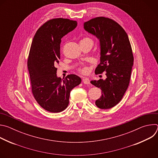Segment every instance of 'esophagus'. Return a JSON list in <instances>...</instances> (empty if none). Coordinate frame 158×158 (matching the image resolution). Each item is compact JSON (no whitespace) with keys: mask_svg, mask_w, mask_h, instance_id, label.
I'll return each mask as SVG.
<instances>
[{"mask_svg":"<svg viewBox=\"0 0 158 158\" xmlns=\"http://www.w3.org/2000/svg\"><path fill=\"white\" fill-rule=\"evenodd\" d=\"M82 82H83V83L85 84H90V81H89V79L88 78H87V77H83V79H82Z\"/></svg>","mask_w":158,"mask_h":158,"instance_id":"34e87169","label":"esophagus"}]
</instances>
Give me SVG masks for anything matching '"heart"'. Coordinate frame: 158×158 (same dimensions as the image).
<instances>
[{"mask_svg":"<svg viewBox=\"0 0 158 158\" xmlns=\"http://www.w3.org/2000/svg\"><path fill=\"white\" fill-rule=\"evenodd\" d=\"M85 39H89V38H85V39H83V40H85ZM91 40V39H90ZM79 71L81 73H82V74H87L89 72V67H87V66H86V65H83V66H82L81 68L79 69Z\"/></svg>","mask_w":158,"mask_h":158,"instance_id":"b5f03b06","label":"heart"}]
</instances>
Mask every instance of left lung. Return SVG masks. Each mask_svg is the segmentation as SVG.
Listing matches in <instances>:
<instances>
[{"mask_svg":"<svg viewBox=\"0 0 158 158\" xmlns=\"http://www.w3.org/2000/svg\"><path fill=\"white\" fill-rule=\"evenodd\" d=\"M84 28L99 40L100 64L95 73L105 71L106 75V79L91 81L102 91L96 105L102 109L112 108L121 101L130 81L134 57L128 35L116 21L104 17L84 22Z\"/></svg>","mask_w":158,"mask_h":158,"instance_id":"left-lung-1","label":"left lung"}]
</instances>
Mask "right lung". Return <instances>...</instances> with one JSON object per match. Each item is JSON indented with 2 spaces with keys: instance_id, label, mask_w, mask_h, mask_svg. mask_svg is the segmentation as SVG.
<instances>
[{
  "instance_id": "1",
  "label": "right lung",
  "mask_w": 158,
  "mask_h": 158,
  "mask_svg": "<svg viewBox=\"0 0 158 158\" xmlns=\"http://www.w3.org/2000/svg\"><path fill=\"white\" fill-rule=\"evenodd\" d=\"M75 20L57 18L48 20L36 32L27 61L32 92L45 110L59 112L69 104L70 92L81 79L70 74L65 79L57 76L61 39L77 27Z\"/></svg>"
}]
</instances>
